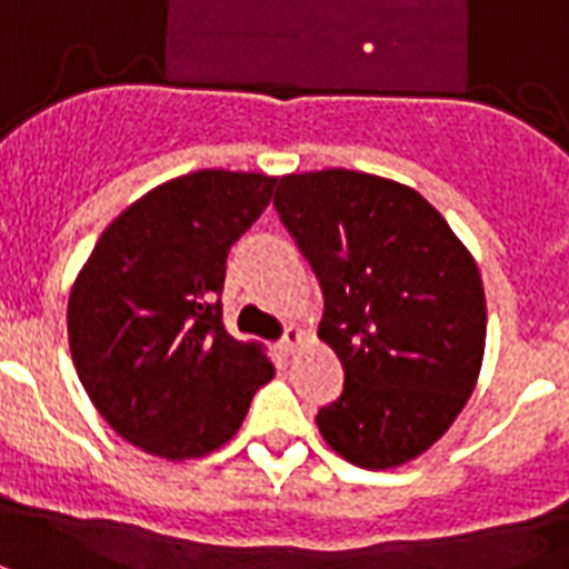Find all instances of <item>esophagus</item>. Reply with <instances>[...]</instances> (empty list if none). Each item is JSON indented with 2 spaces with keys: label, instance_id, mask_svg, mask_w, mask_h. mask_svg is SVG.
Returning <instances> with one entry per match:
<instances>
[{
  "label": "esophagus",
  "instance_id": "34e87169",
  "mask_svg": "<svg viewBox=\"0 0 569 569\" xmlns=\"http://www.w3.org/2000/svg\"><path fill=\"white\" fill-rule=\"evenodd\" d=\"M299 345H302V332H299L297 326H288V329H284V335H281L279 350L281 353H293Z\"/></svg>",
  "mask_w": 569,
  "mask_h": 569
}]
</instances>
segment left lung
I'll list each match as a JSON object with an SVG mask.
<instances>
[{"label":"left lung","instance_id":"1","mask_svg":"<svg viewBox=\"0 0 569 569\" xmlns=\"http://www.w3.org/2000/svg\"><path fill=\"white\" fill-rule=\"evenodd\" d=\"M272 204L323 290L317 335L345 365L320 433L362 469L407 463L451 427L481 371L472 254L416 189L365 171L284 174Z\"/></svg>","mask_w":569,"mask_h":569}]
</instances>
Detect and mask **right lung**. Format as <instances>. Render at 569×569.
Instances as JSON below:
<instances>
[{
  "mask_svg": "<svg viewBox=\"0 0 569 569\" xmlns=\"http://www.w3.org/2000/svg\"><path fill=\"white\" fill-rule=\"evenodd\" d=\"M276 178L204 169L127 207L68 302L70 356L97 412L166 460L216 451L243 425L270 359L222 326L228 252Z\"/></svg>",
  "mask_w": 569,
  "mask_h": 569,
  "instance_id": "1",
  "label": "right lung"
}]
</instances>
